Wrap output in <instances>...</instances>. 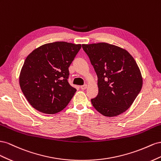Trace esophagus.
Listing matches in <instances>:
<instances>
[{"instance_id": "obj_1", "label": "esophagus", "mask_w": 161, "mask_h": 161, "mask_svg": "<svg viewBox=\"0 0 161 161\" xmlns=\"http://www.w3.org/2000/svg\"><path fill=\"white\" fill-rule=\"evenodd\" d=\"M87 87H88V85L87 84H84V85H83V86H81V90H86V88H87Z\"/></svg>"}]
</instances>
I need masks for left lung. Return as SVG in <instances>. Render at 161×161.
<instances>
[{"label":"left lung","mask_w":161,"mask_h":161,"mask_svg":"<svg viewBox=\"0 0 161 161\" xmlns=\"http://www.w3.org/2000/svg\"><path fill=\"white\" fill-rule=\"evenodd\" d=\"M98 77V94L91 99L96 111L114 117L129 108L139 94L142 77L126 50L105 42L82 44Z\"/></svg>","instance_id":"obj_1"}]
</instances>
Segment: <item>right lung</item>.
I'll return each mask as SVG.
<instances>
[{
  "instance_id": "obj_1",
  "label": "right lung",
  "mask_w": 161,
  "mask_h": 161,
  "mask_svg": "<svg viewBox=\"0 0 161 161\" xmlns=\"http://www.w3.org/2000/svg\"><path fill=\"white\" fill-rule=\"evenodd\" d=\"M81 48V44L55 42L41 46L27 57L19 85L35 109L55 114L67 106L76 92L68 82L69 67Z\"/></svg>"
}]
</instances>
